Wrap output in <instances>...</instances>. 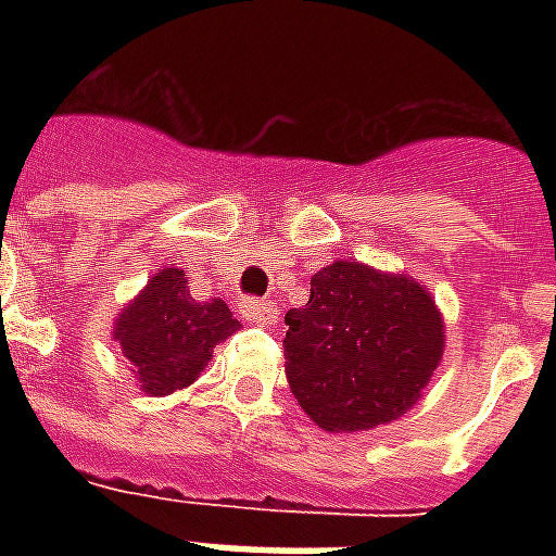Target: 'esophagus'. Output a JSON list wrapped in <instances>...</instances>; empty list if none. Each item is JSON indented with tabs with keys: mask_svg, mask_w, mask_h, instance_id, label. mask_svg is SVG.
Returning <instances> with one entry per match:
<instances>
[{
	"mask_svg": "<svg viewBox=\"0 0 556 556\" xmlns=\"http://www.w3.org/2000/svg\"><path fill=\"white\" fill-rule=\"evenodd\" d=\"M241 315L250 321V325H274L277 321V306L267 301H247L241 303Z\"/></svg>",
	"mask_w": 556,
	"mask_h": 556,
	"instance_id": "esophagus-1",
	"label": "esophagus"
}]
</instances>
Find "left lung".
Segmentation results:
<instances>
[{
	"label": "left lung",
	"mask_w": 556,
	"mask_h": 556,
	"mask_svg": "<svg viewBox=\"0 0 556 556\" xmlns=\"http://www.w3.org/2000/svg\"><path fill=\"white\" fill-rule=\"evenodd\" d=\"M286 378L318 429L351 434L408 414L446 345L443 315L405 270L342 258L309 279V301L286 313Z\"/></svg>",
	"instance_id": "8db88e82"
}]
</instances>
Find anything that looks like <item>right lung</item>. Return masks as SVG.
Segmentation results:
<instances>
[{
    "mask_svg": "<svg viewBox=\"0 0 556 556\" xmlns=\"http://www.w3.org/2000/svg\"><path fill=\"white\" fill-rule=\"evenodd\" d=\"M238 327L226 301H195L181 267H163L115 315L113 342L142 393L169 396L205 372L214 349Z\"/></svg>",
    "mask_w": 556,
    "mask_h": 556,
    "instance_id": "obj_1",
    "label": "right lung"
}]
</instances>
